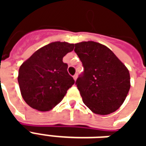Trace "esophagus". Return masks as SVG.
<instances>
[{
    "instance_id": "esophagus-1",
    "label": "esophagus",
    "mask_w": 146,
    "mask_h": 146,
    "mask_svg": "<svg viewBox=\"0 0 146 146\" xmlns=\"http://www.w3.org/2000/svg\"><path fill=\"white\" fill-rule=\"evenodd\" d=\"M73 77V79H74V80H76V79H77V74H75Z\"/></svg>"
}]
</instances>
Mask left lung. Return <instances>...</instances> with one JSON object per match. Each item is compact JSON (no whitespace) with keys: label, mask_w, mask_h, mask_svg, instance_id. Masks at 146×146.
Instances as JSON below:
<instances>
[{"label":"left lung","mask_w":146,"mask_h":146,"mask_svg":"<svg viewBox=\"0 0 146 146\" xmlns=\"http://www.w3.org/2000/svg\"><path fill=\"white\" fill-rule=\"evenodd\" d=\"M74 51L84 68L76 81L84 103L96 114L115 112L130 90L127 68L110 48L97 42L75 44Z\"/></svg>","instance_id":"8db88e82"}]
</instances>
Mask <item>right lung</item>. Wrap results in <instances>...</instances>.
<instances>
[{
	"label": "right lung",
	"mask_w": 146,
	"mask_h": 146,
	"mask_svg": "<svg viewBox=\"0 0 146 146\" xmlns=\"http://www.w3.org/2000/svg\"><path fill=\"white\" fill-rule=\"evenodd\" d=\"M73 44L52 42L38 49L21 65L18 82L24 101L33 109L48 111L63 99L75 83L67 72L63 57Z\"/></svg>",
	"instance_id": "1"
}]
</instances>
